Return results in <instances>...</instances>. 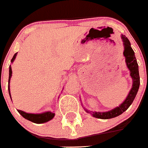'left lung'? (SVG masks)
<instances>
[{
	"label": "left lung",
	"instance_id": "obj_1",
	"mask_svg": "<svg viewBox=\"0 0 148 148\" xmlns=\"http://www.w3.org/2000/svg\"><path fill=\"white\" fill-rule=\"evenodd\" d=\"M121 39H122L123 44H124V56L126 59V64H127V68L130 69V76L132 78V87L131 90H130V93L127 95L125 100L121 105H119L118 107H116L115 108L109 110V111L96 112V111H90L87 109H84L86 112L91 114V115L95 118L102 119H112L121 115L125 110L128 109V108L133 103L136 95H137V92H138L139 87H140V75H139L138 64H137V59L135 58L134 52L132 48L131 44H130L128 38L124 34H121Z\"/></svg>",
	"mask_w": 148,
	"mask_h": 148
}]
</instances>
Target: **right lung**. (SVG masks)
Segmentation results:
<instances>
[{
    "mask_svg": "<svg viewBox=\"0 0 148 148\" xmlns=\"http://www.w3.org/2000/svg\"><path fill=\"white\" fill-rule=\"evenodd\" d=\"M17 53H16L13 56L12 59H11V62L13 63L14 61L15 60L16 56ZM11 76H12V70H11V66H9V77H8V93H9L10 97H11V92H10V79L11 78ZM18 112L24 117L26 119L29 120V121H32V122L36 123V124H42V123L47 122V121H50V120L52 119L55 116V114L51 111H46V112L42 113V114H28V113H26L22 110H18Z\"/></svg>",
    "mask_w": 148,
    "mask_h": 148,
    "instance_id": "right-lung-1",
    "label": "right lung"
}]
</instances>
